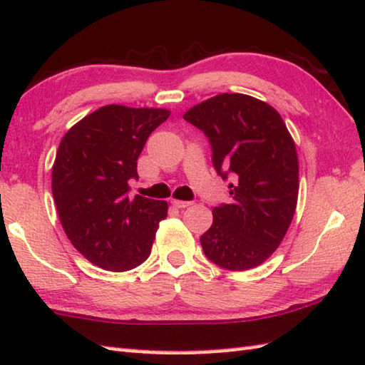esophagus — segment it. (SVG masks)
<instances>
[{"mask_svg": "<svg viewBox=\"0 0 365 365\" xmlns=\"http://www.w3.org/2000/svg\"><path fill=\"white\" fill-rule=\"evenodd\" d=\"M172 202V205H174V207H178V209H185V207H190L191 204V201H180V200H172L170 201Z\"/></svg>", "mask_w": 365, "mask_h": 365, "instance_id": "esophagus-1", "label": "esophagus"}]
</instances>
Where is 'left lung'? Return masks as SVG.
Masks as SVG:
<instances>
[{"label": "left lung", "instance_id": "left-lung-1", "mask_svg": "<svg viewBox=\"0 0 365 365\" xmlns=\"http://www.w3.org/2000/svg\"><path fill=\"white\" fill-rule=\"evenodd\" d=\"M204 132L212 164L233 200L212 210L201 236L204 255L225 269L263 263L279 246L298 196L295 143L279 113L244 94H220L183 115Z\"/></svg>", "mask_w": 365, "mask_h": 365}]
</instances>
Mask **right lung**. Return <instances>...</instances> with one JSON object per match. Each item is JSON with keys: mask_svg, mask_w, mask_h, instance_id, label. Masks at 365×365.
I'll list each match as a JSON object with an SVG mask.
<instances>
[{"mask_svg": "<svg viewBox=\"0 0 365 365\" xmlns=\"http://www.w3.org/2000/svg\"><path fill=\"white\" fill-rule=\"evenodd\" d=\"M161 108L107 105L65 134L52 168V195L73 246L91 263L129 271L150 257L168 202L129 196L148 137L169 118Z\"/></svg>", "mask_w": 365, "mask_h": 365, "instance_id": "right-lung-1", "label": "right lung"}]
</instances>
